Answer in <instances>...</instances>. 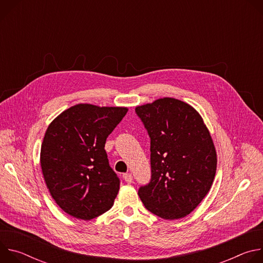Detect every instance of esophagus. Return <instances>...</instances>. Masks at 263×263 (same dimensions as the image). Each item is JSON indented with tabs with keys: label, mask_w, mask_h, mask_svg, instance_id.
Here are the masks:
<instances>
[{
	"label": "esophagus",
	"mask_w": 263,
	"mask_h": 263,
	"mask_svg": "<svg viewBox=\"0 0 263 263\" xmlns=\"http://www.w3.org/2000/svg\"><path fill=\"white\" fill-rule=\"evenodd\" d=\"M123 178H124V180H125L127 183H132V182H133V176H132V174H130V173L124 174V175H123Z\"/></svg>",
	"instance_id": "obj_1"
}]
</instances>
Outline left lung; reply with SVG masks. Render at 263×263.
Returning a JSON list of instances; mask_svg holds the SVG:
<instances>
[{
	"label": "left lung",
	"mask_w": 263,
	"mask_h": 263,
	"mask_svg": "<svg viewBox=\"0 0 263 263\" xmlns=\"http://www.w3.org/2000/svg\"><path fill=\"white\" fill-rule=\"evenodd\" d=\"M135 111L151 137L152 179L138 190L141 202L164 219L189 215L216 173L215 146L203 118L192 105L167 97Z\"/></svg>",
	"instance_id": "left-lung-1"
}]
</instances>
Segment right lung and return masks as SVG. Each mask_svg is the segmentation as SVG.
Listing matches in <instances>:
<instances>
[{"label":"right lung","instance_id":"right-lung-1","mask_svg":"<svg viewBox=\"0 0 263 263\" xmlns=\"http://www.w3.org/2000/svg\"><path fill=\"white\" fill-rule=\"evenodd\" d=\"M127 112V107L77 104L49 125L41 166L52 198L65 213L89 220L114 205L120 180L104 147Z\"/></svg>","mask_w":263,"mask_h":263}]
</instances>
